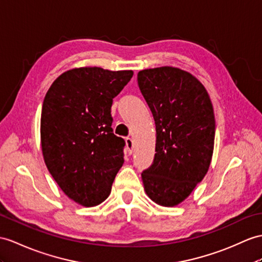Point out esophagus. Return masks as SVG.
<instances>
[{"mask_svg":"<svg viewBox=\"0 0 262 262\" xmlns=\"http://www.w3.org/2000/svg\"><path fill=\"white\" fill-rule=\"evenodd\" d=\"M125 143H126V152L127 155H132L133 152V141L131 138H126L125 139Z\"/></svg>","mask_w":262,"mask_h":262,"instance_id":"obj_1","label":"esophagus"}]
</instances>
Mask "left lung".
Instances as JSON below:
<instances>
[{"instance_id":"8db88e82","label":"left lung","mask_w":262,"mask_h":262,"mask_svg":"<svg viewBox=\"0 0 262 262\" xmlns=\"http://www.w3.org/2000/svg\"><path fill=\"white\" fill-rule=\"evenodd\" d=\"M138 84L156 122L155 160L141 177L145 193L162 207H176L191 194L211 163L215 120L202 83L179 68L138 73Z\"/></svg>"}]
</instances>
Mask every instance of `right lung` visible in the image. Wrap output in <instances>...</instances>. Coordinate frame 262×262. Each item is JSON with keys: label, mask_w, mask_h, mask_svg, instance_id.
Instances as JSON below:
<instances>
[{"label": "right lung", "mask_w": 262, "mask_h": 262, "mask_svg": "<svg viewBox=\"0 0 262 262\" xmlns=\"http://www.w3.org/2000/svg\"><path fill=\"white\" fill-rule=\"evenodd\" d=\"M131 70L71 69L52 83L43 101L41 146L57 186L83 207L103 202L124 162V140L111 127L113 98Z\"/></svg>", "instance_id": "1"}]
</instances>
